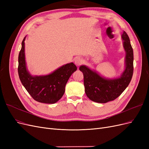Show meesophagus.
Wrapping results in <instances>:
<instances>
[{
  "label": "esophagus",
  "instance_id": "1",
  "mask_svg": "<svg viewBox=\"0 0 149 149\" xmlns=\"http://www.w3.org/2000/svg\"><path fill=\"white\" fill-rule=\"evenodd\" d=\"M74 63L77 66H79L81 64H83V58L80 57H76L74 59Z\"/></svg>",
  "mask_w": 149,
  "mask_h": 149
}]
</instances>
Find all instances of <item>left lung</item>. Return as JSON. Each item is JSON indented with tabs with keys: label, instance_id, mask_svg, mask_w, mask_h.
I'll return each mask as SVG.
<instances>
[{
	"label": "left lung",
	"instance_id": "8db88e82",
	"mask_svg": "<svg viewBox=\"0 0 149 149\" xmlns=\"http://www.w3.org/2000/svg\"><path fill=\"white\" fill-rule=\"evenodd\" d=\"M124 48L126 52L125 69L119 78L107 79L99 75L87 66L82 65L79 70L84 76L85 93L89 100L99 103H106L118 97L128 86L134 71V53L127 33L122 35Z\"/></svg>",
	"mask_w": 149,
	"mask_h": 149
}]
</instances>
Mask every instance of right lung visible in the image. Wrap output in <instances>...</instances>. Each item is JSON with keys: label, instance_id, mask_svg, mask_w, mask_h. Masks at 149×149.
Listing matches in <instances>:
<instances>
[{"label": "right lung", "instance_id": "1", "mask_svg": "<svg viewBox=\"0 0 149 149\" xmlns=\"http://www.w3.org/2000/svg\"><path fill=\"white\" fill-rule=\"evenodd\" d=\"M25 40V37L22 42V48L19 55L18 73L20 81L35 101L47 104L55 103L63 96L68 80L77 70V67L73 63H70L48 75L32 76L26 68Z\"/></svg>", "mask_w": 149, "mask_h": 149}]
</instances>
